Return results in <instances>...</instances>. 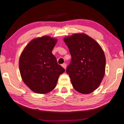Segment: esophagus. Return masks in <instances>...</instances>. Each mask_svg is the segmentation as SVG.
<instances>
[{
    "label": "esophagus",
    "instance_id": "1",
    "mask_svg": "<svg viewBox=\"0 0 124 124\" xmlns=\"http://www.w3.org/2000/svg\"><path fill=\"white\" fill-rule=\"evenodd\" d=\"M62 68H64V69H66V67H67V65H66V64H62Z\"/></svg>",
    "mask_w": 124,
    "mask_h": 124
}]
</instances>
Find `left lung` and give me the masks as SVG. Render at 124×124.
Masks as SVG:
<instances>
[{
  "mask_svg": "<svg viewBox=\"0 0 124 124\" xmlns=\"http://www.w3.org/2000/svg\"><path fill=\"white\" fill-rule=\"evenodd\" d=\"M64 41L72 57L67 73L73 87L81 94H90L99 87L105 74L106 56L103 49L85 33L66 37Z\"/></svg>",
  "mask_w": 124,
  "mask_h": 124,
  "instance_id": "obj_1",
  "label": "left lung"
}]
</instances>
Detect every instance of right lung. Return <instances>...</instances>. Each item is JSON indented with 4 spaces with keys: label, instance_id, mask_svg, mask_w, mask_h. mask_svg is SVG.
<instances>
[{
    "label": "right lung",
    "instance_id": "right-lung-1",
    "mask_svg": "<svg viewBox=\"0 0 124 124\" xmlns=\"http://www.w3.org/2000/svg\"><path fill=\"white\" fill-rule=\"evenodd\" d=\"M57 39L45 35L32 39L19 59V69L25 84L33 92L47 94L55 89L65 69L52 54Z\"/></svg>",
    "mask_w": 124,
    "mask_h": 124
}]
</instances>
